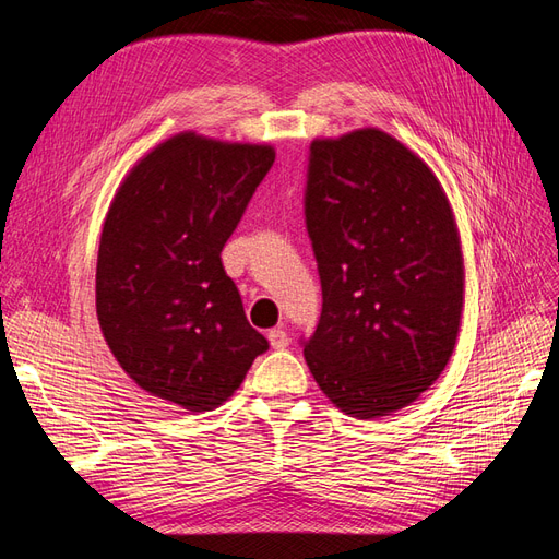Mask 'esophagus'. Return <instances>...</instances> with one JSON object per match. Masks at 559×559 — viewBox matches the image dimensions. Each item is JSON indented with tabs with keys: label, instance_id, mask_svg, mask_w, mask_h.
Returning a JSON list of instances; mask_svg holds the SVG:
<instances>
[{
	"label": "esophagus",
	"instance_id": "obj_1",
	"mask_svg": "<svg viewBox=\"0 0 559 559\" xmlns=\"http://www.w3.org/2000/svg\"><path fill=\"white\" fill-rule=\"evenodd\" d=\"M267 341L273 349H284L286 345H289V335H286V331H282V329H273V331H267Z\"/></svg>",
	"mask_w": 559,
	"mask_h": 559
}]
</instances>
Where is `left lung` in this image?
<instances>
[{"label":"left lung","instance_id":"1","mask_svg":"<svg viewBox=\"0 0 559 559\" xmlns=\"http://www.w3.org/2000/svg\"><path fill=\"white\" fill-rule=\"evenodd\" d=\"M306 224L321 317L302 354L345 415L373 419L443 373L462 326L464 257L431 167L380 128L310 144Z\"/></svg>","mask_w":559,"mask_h":559}]
</instances>
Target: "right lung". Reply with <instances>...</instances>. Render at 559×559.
<instances>
[{
	"instance_id": "1",
	"label": "right lung",
	"mask_w": 559,
	"mask_h": 559,
	"mask_svg": "<svg viewBox=\"0 0 559 559\" xmlns=\"http://www.w3.org/2000/svg\"><path fill=\"white\" fill-rule=\"evenodd\" d=\"M273 163L270 144L186 130L118 186L99 238L95 308L116 361L151 396L214 411L267 349L222 249Z\"/></svg>"
}]
</instances>
